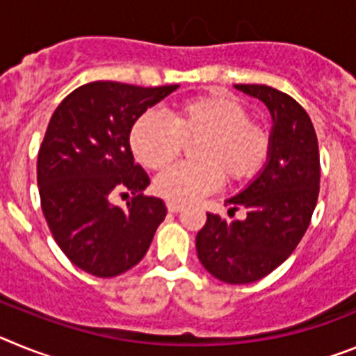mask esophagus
I'll list each match as a JSON object with an SVG mask.
<instances>
[{
  "label": "esophagus",
  "mask_w": 356,
  "mask_h": 356,
  "mask_svg": "<svg viewBox=\"0 0 356 356\" xmlns=\"http://www.w3.org/2000/svg\"><path fill=\"white\" fill-rule=\"evenodd\" d=\"M168 210H169V212H172V213H178V212H181V210H184V207L176 205V203H168Z\"/></svg>",
  "instance_id": "obj_1"
}]
</instances>
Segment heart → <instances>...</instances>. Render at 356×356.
I'll use <instances>...</instances> for the list:
<instances>
[{
	"instance_id": "b5f03b06",
	"label": "heart",
	"mask_w": 356,
	"mask_h": 356,
	"mask_svg": "<svg viewBox=\"0 0 356 356\" xmlns=\"http://www.w3.org/2000/svg\"><path fill=\"white\" fill-rule=\"evenodd\" d=\"M194 146L197 163H178L156 176L155 193L168 203L188 205L213 193L221 180L244 184L259 175L271 153V135L251 121V110L228 94H207L178 105L171 119L156 110L137 118L130 130L135 159L147 169L168 168Z\"/></svg>"
}]
</instances>
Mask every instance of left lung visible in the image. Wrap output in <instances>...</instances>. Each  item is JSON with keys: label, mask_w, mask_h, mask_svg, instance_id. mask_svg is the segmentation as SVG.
Returning <instances> with one entry per match:
<instances>
[{"label": "left lung", "mask_w": 356, "mask_h": 356, "mask_svg": "<svg viewBox=\"0 0 356 356\" xmlns=\"http://www.w3.org/2000/svg\"><path fill=\"white\" fill-rule=\"evenodd\" d=\"M271 112V153L266 168L237 196L229 212L246 210L244 221L207 213L196 235L197 259L217 280L251 284L275 271L307 232L319 196V146L307 110L289 94L267 85L238 83Z\"/></svg>", "instance_id": "left-lung-1"}]
</instances>
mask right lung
<instances>
[{
    "instance_id": "obj_1",
    "label": "right lung",
    "mask_w": 356,
    "mask_h": 356,
    "mask_svg": "<svg viewBox=\"0 0 356 356\" xmlns=\"http://www.w3.org/2000/svg\"><path fill=\"white\" fill-rule=\"evenodd\" d=\"M178 85L90 81L56 106L37 159L40 207L53 238L81 271L122 275L140 262L168 209L144 196L149 176L134 162L130 130ZM134 194L122 211L112 193Z\"/></svg>"
}]
</instances>
